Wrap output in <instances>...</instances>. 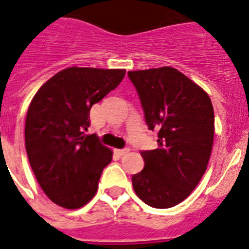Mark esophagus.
<instances>
[{"label":"esophagus","instance_id":"34e87169","mask_svg":"<svg viewBox=\"0 0 249 249\" xmlns=\"http://www.w3.org/2000/svg\"><path fill=\"white\" fill-rule=\"evenodd\" d=\"M115 153L119 155V157H123V155L127 154L129 153V149L125 148V149H115Z\"/></svg>","mask_w":249,"mask_h":249}]
</instances>
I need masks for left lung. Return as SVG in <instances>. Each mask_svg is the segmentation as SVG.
<instances>
[{
    "instance_id": "obj_1",
    "label": "left lung",
    "mask_w": 249,
    "mask_h": 249,
    "mask_svg": "<svg viewBox=\"0 0 249 249\" xmlns=\"http://www.w3.org/2000/svg\"><path fill=\"white\" fill-rule=\"evenodd\" d=\"M158 148L142 150L144 169L131 181L153 208H170L198 185L211 158L214 111L208 94L173 68L129 71Z\"/></svg>"
}]
</instances>
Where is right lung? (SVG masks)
Listing matches in <instances>:
<instances>
[{
    "label": "right lung",
    "instance_id": "obj_1",
    "mask_svg": "<svg viewBox=\"0 0 249 249\" xmlns=\"http://www.w3.org/2000/svg\"><path fill=\"white\" fill-rule=\"evenodd\" d=\"M125 76V70L68 68L47 80L30 104L26 151L38 184L50 199L81 208L98 190L112 153L85 131L90 109Z\"/></svg>",
    "mask_w": 249,
    "mask_h": 249
}]
</instances>
